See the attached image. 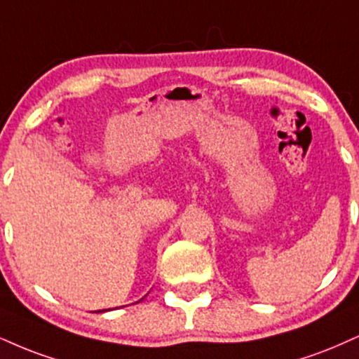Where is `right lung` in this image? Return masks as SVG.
<instances>
[{
    "mask_svg": "<svg viewBox=\"0 0 359 359\" xmlns=\"http://www.w3.org/2000/svg\"><path fill=\"white\" fill-rule=\"evenodd\" d=\"M147 296V294H145ZM144 296V297H145ZM144 297H142V299L140 301H144ZM140 301H137V303H140ZM105 311H110V309H100V311H95V313H105Z\"/></svg>",
    "mask_w": 359,
    "mask_h": 359,
    "instance_id": "add662e5",
    "label": "right lung"
}]
</instances>
